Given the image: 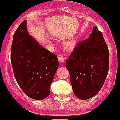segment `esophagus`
<instances>
[{
	"label": "esophagus",
	"instance_id": "1",
	"mask_svg": "<svg viewBox=\"0 0 120 120\" xmlns=\"http://www.w3.org/2000/svg\"><path fill=\"white\" fill-rule=\"evenodd\" d=\"M58 61H59V62H61V63L64 62V61H65V58H64V57L62 55H58Z\"/></svg>",
	"mask_w": 120,
	"mask_h": 120
}]
</instances>
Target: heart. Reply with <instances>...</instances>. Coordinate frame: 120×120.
Returning a JSON list of instances; mask_svg holds the SVG:
<instances>
[{
  "label": "heart",
  "mask_w": 120,
  "mask_h": 120,
  "mask_svg": "<svg viewBox=\"0 0 120 120\" xmlns=\"http://www.w3.org/2000/svg\"><path fill=\"white\" fill-rule=\"evenodd\" d=\"M76 44V41H75V40H71V41H68L67 43L65 44V45H66V47H67L68 49H73L75 47Z\"/></svg>",
  "instance_id": "heart-1"
}]
</instances>
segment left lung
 I'll return each instance as SVG.
<instances>
[{
	"label": "left lung",
	"mask_w": 120,
	"mask_h": 120,
	"mask_svg": "<svg viewBox=\"0 0 120 120\" xmlns=\"http://www.w3.org/2000/svg\"><path fill=\"white\" fill-rule=\"evenodd\" d=\"M109 52L102 33L94 26L88 39L77 44L65 63L74 94L81 100L96 96L109 71Z\"/></svg>",
	"instance_id": "obj_1"
}]
</instances>
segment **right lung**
Returning a JSON list of instances; mask_svg holds the SVG:
<instances>
[{"label": "right lung", "mask_w": 120, "mask_h": 120, "mask_svg": "<svg viewBox=\"0 0 120 120\" xmlns=\"http://www.w3.org/2000/svg\"><path fill=\"white\" fill-rule=\"evenodd\" d=\"M24 20L15 32L11 61L15 78L30 98L43 100L50 93V85L59 66L57 56L44 49L29 35Z\"/></svg>", "instance_id": "add662e5"}]
</instances>
